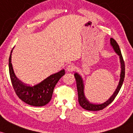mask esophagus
<instances>
[{"mask_svg":"<svg viewBox=\"0 0 133 133\" xmlns=\"http://www.w3.org/2000/svg\"><path fill=\"white\" fill-rule=\"evenodd\" d=\"M75 65L74 64H69L67 67V71L69 72H72L75 70Z\"/></svg>","mask_w":133,"mask_h":133,"instance_id":"1","label":"esophagus"}]
</instances>
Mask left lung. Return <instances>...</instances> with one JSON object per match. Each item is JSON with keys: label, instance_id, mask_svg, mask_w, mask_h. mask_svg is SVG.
<instances>
[{"label": "left lung", "instance_id": "8db88e82", "mask_svg": "<svg viewBox=\"0 0 133 133\" xmlns=\"http://www.w3.org/2000/svg\"><path fill=\"white\" fill-rule=\"evenodd\" d=\"M110 43L111 45L113 46V49L115 52L117 53L119 56L120 59V62L121 65V71L120 74V80H119V84H118L117 88H116V90L115 91L114 94L110 97V98L108 99L107 101L104 102L102 104H94L90 103L88 100L86 99L84 95V84H83V81L82 77L81 76L79 75V74L76 73L74 74L75 79L76 81L77 84V93H78V100H79V105L81 107L84 109L86 110H89V111H99V110H103L105 107H107L108 105L112 102L115 100V97L118 95V92L122 86L123 81H124V76H125V65H124V61L123 60L122 54H121V50L119 49V45L118 44L117 42L113 38H110Z\"/></svg>", "mask_w": 133, "mask_h": 133}]
</instances>
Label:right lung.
<instances>
[{
    "label": "right lung",
    "instance_id": "obj_1",
    "mask_svg": "<svg viewBox=\"0 0 133 133\" xmlns=\"http://www.w3.org/2000/svg\"><path fill=\"white\" fill-rule=\"evenodd\" d=\"M12 50L11 51L12 53ZM10 53L9 67L11 82L16 95L20 100L28 105L34 107H42L50 102L56 85L62 76L65 74L64 70L54 74L46 78L41 83L33 87L25 85L17 79L13 71Z\"/></svg>",
    "mask_w": 133,
    "mask_h": 133
}]
</instances>
